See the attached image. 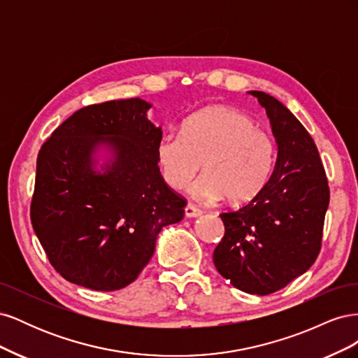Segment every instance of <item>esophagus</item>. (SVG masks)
I'll return each mask as SVG.
<instances>
[{
  "instance_id": "obj_1",
  "label": "esophagus",
  "mask_w": 358,
  "mask_h": 358,
  "mask_svg": "<svg viewBox=\"0 0 358 358\" xmlns=\"http://www.w3.org/2000/svg\"><path fill=\"white\" fill-rule=\"evenodd\" d=\"M201 215V210L199 208H196L194 204H187L185 206V216L187 218H197V216Z\"/></svg>"
}]
</instances>
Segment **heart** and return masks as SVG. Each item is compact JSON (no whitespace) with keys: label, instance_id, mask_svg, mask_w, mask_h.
<instances>
[{"label":"heart","instance_id":"obj_1","mask_svg":"<svg viewBox=\"0 0 358 358\" xmlns=\"http://www.w3.org/2000/svg\"><path fill=\"white\" fill-rule=\"evenodd\" d=\"M276 146L264 129L229 106H210L185 119L182 133L167 131L155 146L161 176L182 189L201 166L204 173L191 183L197 200L242 204L266 187L275 167Z\"/></svg>","mask_w":358,"mask_h":358}]
</instances>
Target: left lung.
<instances>
[{
	"label": "left lung",
	"instance_id": "obj_1",
	"mask_svg": "<svg viewBox=\"0 0 358 358\" xmlns=\"http://www.w3.org/2000/svg\"><path fill=\"white\" fill-rule=\"evenodd\" d=\"M248 94L266 109L278 157L262 192L220 215L225 233L213 263L237 289L266 296L315 263L330 189L317 145L299 119L272 95Z\"/></svg>",
	"mask_w": 358,
	"mask_h": 358
}]
</instances>
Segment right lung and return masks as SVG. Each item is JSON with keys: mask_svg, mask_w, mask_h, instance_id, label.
Segmentation results:
<instances>
[{"mask_svg": "<svg viewBox=\"0 0 358 358\" xmlns=\"http://www.w3.org/2000/svg\"><path fill=\"white\" fill-rule=\"evenodd\" d=\"M142 99L83 107L37 158L31 222L50 264L95 291L129 285L155 252L159 231L183 218L185 200L155 161L161 127Z\"/></svg>", "mask_w": 358, "mask_h": 358, "instance_id": "1", "label": "right lung"}]
</instances>
